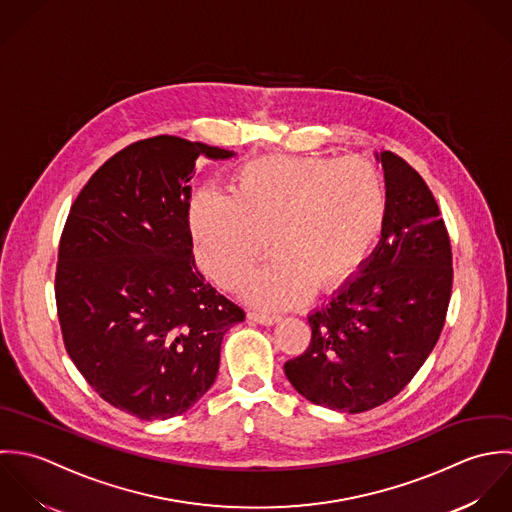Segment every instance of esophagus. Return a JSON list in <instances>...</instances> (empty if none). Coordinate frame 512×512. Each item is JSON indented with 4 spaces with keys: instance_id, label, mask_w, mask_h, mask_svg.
Wrapping results in <instances>:
<instances>
[{
    "instance_id": "obj_1",
    "label": "esophagus",
    "mask_w": 512,
    "mask_h": 512,
    "mask_svg": "<svg viewBox=\"0 0 512 512\" xmlns=\"http://www.w3.org/2000/svg\"><path fill=\"white\" fill-rule=\"evenodd\" d=\"M249 318H251L253 322H257V324H263V326H271V324H275V322L281 320V316H277V314H265V312H249Z\"/></svg>"
}]
</instances>
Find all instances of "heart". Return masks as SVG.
<instances>
[{
	"label": "heart",
	"instance_id": "b5f03b06",
	"mask_svg": "<svg viewBox=\"0 0 512 512\" xmlns=\"http://www.w3.org/2000/svg\"><path fill=\"white\" fill-rule=\"evenodd\" d=\"M384 219V182L364 158H255L233 176L231 196L204 188L188 205L198 263L221 287H237L271 237L275 259L245 289L263 307H289L310 287L320 293L346 283Z\"/></svg>",
	"mask_w": 512,
	"mask_h": 512
}]
</instances>
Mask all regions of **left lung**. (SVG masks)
Segmentation results:
<instances>
[{
	"label": "left lung",
	"instance_id": "obj_1",
	"mask_svg": "<svg viewBox=\"0 0 512 512\" xmlns=\"http://www.w3.org/2000/svg\"><path fill=\"white\" fill-rule=\"evenodd\" d=\"M386 178L382 237L358 275L308 314L307 350L285 364L293 388L324 408L362 413L398 396L439 340L451 299V241L408 162L376 154Z\"/></svg>",
	"mask_w": 512,
	"mask_h": 512
}]
</instances>
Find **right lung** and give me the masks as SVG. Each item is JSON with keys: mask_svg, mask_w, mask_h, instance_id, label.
<instances>
[{"mask_svg": "<svg viewBox=\"0 0 512 512\" xmlns=\"http://www.w3.org/2000/svg\"><path fill=\"white\" fill-rule=\"evenodd\" d=\"M233 152L178 136L106 160L67 217L55 275L65 348L110 406L140 419L192 408L215 382L223 334L245 312L196 267V160Z\"/></svg>", "mask_w": 512, "mask_h": 512, "instance_id": "right-lung-1", "label": "right lung"}]
</instances>
